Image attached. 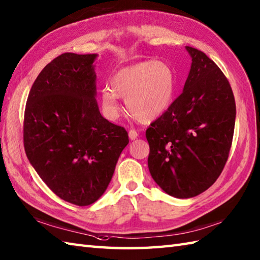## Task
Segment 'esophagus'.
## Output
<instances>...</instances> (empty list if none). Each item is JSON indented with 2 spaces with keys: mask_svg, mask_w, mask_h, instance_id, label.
Wrapping results in <instances>:
<instances>
[{
  "mask_svg": "<svg viewBox=\"0 0 260 260\" xmlns=\"http://www.w3.org/2000/svg\"><path fill=\"white\" fill-rule=\"evenodd\" d=\"M128 137L131 138L132 141H134V140H136V138L138 137V133L135 129H131L128 132Z\"/></svg>",
  "mask_w": 260,
  "mask_h": 260,
  "instance_id": "1",
  "label": "esophagus"
}]
</instances>
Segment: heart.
<instances>
[{
  "mask_svg": "<svg viewBox=\"0 0 260 260\" xmlns=\"http://www.w3.org/2000/svg\"><path fill=\"white\" fill-rule=\"evenodd\" d=\"M110 86L101 89V103L106 115L115 118L119 112V98L137 120L153 122L172 105L176 77L164 62L145 61L120 69L113 75Z\"/></svg>",
  "mask_w": 260,
  "mask_h": 260,
  "instance_id": "1",
  "label": "heart"
}]
</instances>
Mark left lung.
Listing matches in <instances>:
<instances>
[{
  "instance_id": "obj_1",
  "label": "left lung",
  "mask_w": 260,
  "mask_h": 260,
  "mask_svg": "<svg viewBox=\"0 0 260 260\" xmlns=\"http://www.w3.org/2000/svg\"><path fill=\"white\" fill-rule=\"evenodd\" d=\"M183 93L146 131L148 170L168 195L195 197L219 177L232 147L236 104L228 80L206 54L186 46Z\"/></svg>"
}]
</instances>
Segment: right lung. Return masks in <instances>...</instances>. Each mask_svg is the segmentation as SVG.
<instances>
[{
  "mask_svg": "<svg viewBox=\"0 0 260 260\" xmlns=\"http://www.w3.org/2000/svg\"><path fill=\"white\" fill-rule=\"evenodd\" d=\"M98 54L64 53L29 90L23 140L27 158L54 194L87 206L104 194L128 134L108 122L96 101Z\"/></svg>",
  "mask_w": 260,
  "mask_h": 260,
  "instance_id": "add662e5",
  "label": "right lung"
}]
</instances>
